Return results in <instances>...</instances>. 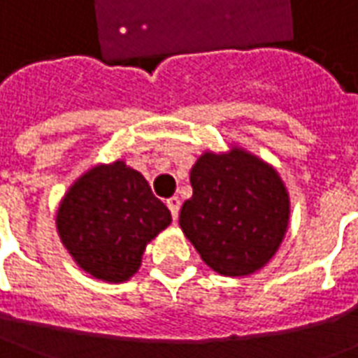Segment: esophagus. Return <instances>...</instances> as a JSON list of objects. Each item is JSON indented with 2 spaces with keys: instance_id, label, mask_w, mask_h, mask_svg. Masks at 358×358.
Segmentation results:
<instances>
[{
  "instance_id": "esophagus-1",
  "label": "esophagus",
  "mask_w": 358,
  "mask_h": 358,
  "mask_svg": "<svg viewBox=\"0 0 358 358\" xmlns=\"http://www.w3.org/2000/svg\"><path fill=\"white\" fill-rule=\"evenodd\" d=\"M166 207H169V210H171L172 218L176 220V218H178V210H180L178 197H171V199H166Z\"/></svg>"
}]
</instances>
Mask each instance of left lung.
I'll return each mask as SVG.
<instances>
[{
	"label": "left lung",
	"instance_id": "1",
	"mask_svg": "<svg viewBox=\"0 0 358 358\" xmlns=\"http://www.w3.org/2000/svg\"><path fill=\"white\" fill-rule=\"evenodd\" d=\"M194 195L182 205L180 228L210 268L248 276L268 263L284 240L289 197L278 172L238 148L197 159Z\"/></svg>",
	"mask_w": 358,
	"mask_h": 358
}]
</instances>
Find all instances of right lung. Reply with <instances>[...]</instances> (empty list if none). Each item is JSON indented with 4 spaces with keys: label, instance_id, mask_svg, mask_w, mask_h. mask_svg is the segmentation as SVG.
<instances>
[{
    "label": "right lung",
    "instance_id": "add662e5",
    "mask_svg": "<svg viewBox=\"0 0 358 358\" xmlns=\"http://www.w3.org/2000/svg\"><path fill=\"white\" fill-rule=\"evenodd\" d=\"M169 224L171 210L122 161L86 172L57 210L63 245L80 268L107 282L134 276L145 245Z\"/></svg>",
    "mask_w": 358,
    "mask_h": 358
}]
</instances>
